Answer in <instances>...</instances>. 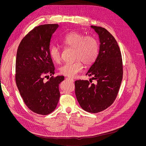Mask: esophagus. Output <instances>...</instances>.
I'll use <instances>...</instances> for the list:
<instances>
[{
  "instance_id": "34e87169",
  "label": "esophagus",
  "mask_w": 146,
  "mask_h": 146,
  "mask_svg": "<svg viewBox=\"0 0 146 146\" xmlns=\"http://www.w3.org/2000/svg\"><path fill=\"white\" fill-rule=\"evenodd\" d=\"M66 79H68V80H70L71 82H73V81H74V80H73L72 78H68H68H67Z\"/></svg>"
}]
</instances>
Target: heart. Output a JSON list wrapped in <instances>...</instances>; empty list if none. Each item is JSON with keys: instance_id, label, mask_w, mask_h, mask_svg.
Returning a JSON list of instances; mask_svg holds the SVG:
<instances>
[{"instance_id": "1", "label": "heart", "mask_w": 146, "mask_h": 146, "mask_svg": "<svg viewBox=\"0 0 146 146\" xmlns=\"http://www.w3.org/2000/svg\"><path fill=\"white\" fill-rule=\"evenodd\" d=\"M60 42L66 47L74 48V58L72 63H67L61 66L60 73L66 76L74 78L83 70V63L86 66L92 64L99 54V44L96 38L92 35L85 36L83 34L73 31L64 35ZM50 55L54 62L59 63L61 60V51L56 45H52Z\"/></svg>"}]
</instances>
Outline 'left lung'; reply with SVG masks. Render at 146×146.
<instances>
[{
	"mask_svg": "<svg viewBox=\"0 0 146 146\" xmlns=\"http://www.w3.org/2000/svg\"><path fill=\"white\" fill-rule=\"evenodd\" d=\"M98 34L100 47L98 57L86 75L92 76L94 83L76 80L75 94L81 108L98 113L110 106L115 100L123 76L120 49L112 34L105 28L91 26Z\"/></svg>",
	"mask_w": 146,
	"mask_h": 146,
	"instance_id": "obj_1",
	"label": "left lung"
}]
</instances>
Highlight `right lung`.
Returning <instances> with one entry per match:
<instances>
[{"label":"right lung","instance_id":"obj_1","mask_svg":"<svg viewBox=\"0 0 146 146\" xmlns=\"http://www.w3.org/2000/svg\"><path fill=\"white\" fill-rule=\"evenodd\" d=\"M58 24L35 27L21 41L17 53L15 80L20 95L33 112L47 115L56 108L60 96L58 86L63 76L54 77V66L50 55V44ZM50 79H43L49 75Z\"/></svg>","mask_w":146,"mask_h":146}]
</instances>
